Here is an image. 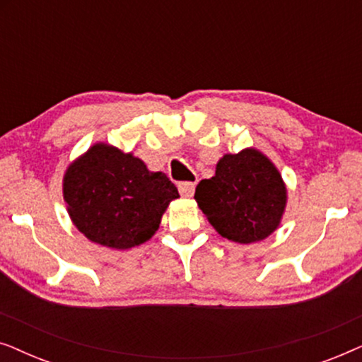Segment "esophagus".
<instances>
[{
  "mask_svg": "<svg viewBox=\"0 0 362 362\" xmlns=\"http://www.w3.org/2000/svg\"><path fill=\"white\" fill-rule=\"evenodd\" d=\"M194 187H196V185L191 181H182L177 185V189H180V194L182 197H191L192 194H194Z\"/></svg>",
  "mask_w": 362,
  "mask_h": 362,
  "instance_id": "esophagus-1",
  "label": "esophagus"
}]
</instances>
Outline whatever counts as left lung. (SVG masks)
Segmentation results:
<instances>
[{"instance_id":"obj_1","label":"left lung","mask_w":362,"mask_h":362,"mask_svg":"<svg viewBox=\"0 0 362 362\" xmlns=\"http://www.w3.org/2000/svg\"><path fill=\"white\" fill-rule=\"evenodd\" d=\"M194 199L222 237L252 244L279 227L286 206V187L274 163L247 148L222 156L216 175L197 185Z\"/></svg>"}]
</instances>
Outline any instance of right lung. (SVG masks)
<instances>
[{
  "mask_svg": "<svg viewBox=\"0 0 362 362\" xmlns=\"http://www.w3.org/2000/svg\"><path fill=\"white\" fill-rule=\"evenodd\" d=\"M176 186L161 171H148L132 153L97 143L67 168L64 201L74 226L110 249L140 245L160 227Z\"/></svg>",
  "mask_w": 362,
  "mask_h": 362,
  "instance_id": "add662e5",
  "label": "right lung"
}]
</instances>
